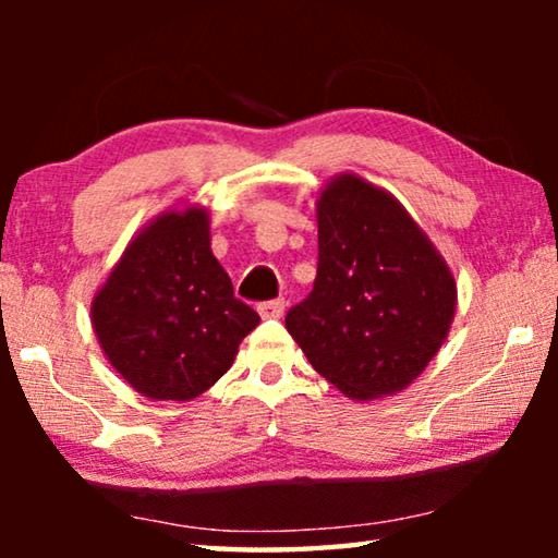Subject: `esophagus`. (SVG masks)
Returning a JSON list of instances; mask_svg holds the SVG:
<instances>
[{
  "instance_id": "1",
  "label": "esophagus",
  "mask_w": 558,
  "mask_h": 558,
  "mask_svg": "<svg viewBox=\"0 0 558 558\" xmlns=\"http://www.w3.org/2000/svg\"><path fill=\"white\" fill-rule=\"evenodd\" d=\"M258 313L263 319H276V317H282V313H286V300H270V302H263V305H258Z\"/></svg>"
}]
</instances>
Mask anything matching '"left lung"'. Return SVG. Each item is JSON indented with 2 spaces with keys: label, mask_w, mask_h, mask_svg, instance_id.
<instances>
[{
  "label": "left lung",
  "mask_w": 558,
  "mask_h": 558,
  "mask_svg": "<svg viewBox=\"0 0 558 558\" xmlns=\"http://www.w3.org/2000/svg\"><path fill=\"white\" fill-rule=\"evenodd\" d=\"M317 278L286 317L307 362L347 399L393 396L450 332L458 286L403 204L354 172L317 196Z\"/></svg>",
  "instance_id": "obj_1"
}]
</instances>
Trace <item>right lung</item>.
I'll list each match as a JSON object with an SVG mask.
<instances>
[{"label":"right lung","instance_id":"1","mask_svg":"<svg viewBox=\"0 0 558 558\" xmlns=\"http://www.w3.org/2000/svg\"><path fill=\"white\" fill-rule=\"evenodd\" d=\"M102 354L153 401H192L231 369L258 327L233 298L211 253V216L199 204L167 209L140 229L90 302Z\"/></svg>","mask_w":558,"mask_h":558}]
</instances>
